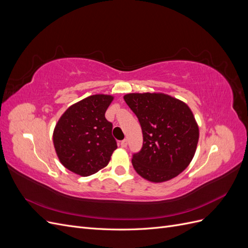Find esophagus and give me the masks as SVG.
<instances>
[{
	"instance_id": "obj_1",
	"label": "esophagus",
	"mask_w": 248,
	"mask_h": 248,
	"mask_svg": "<svg viewBox=\"0 0 248 248\" xmlns=\"http://www.w3.org/2000/svg\"><path fill=\"white\" fill-rule=\"evenodd\" d=\"M127 144H128V142H127V140H121V147L122 148H126L127 147Z\"/></svg>"
}]
</instances>
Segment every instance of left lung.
I'll list each match as a JSON object with an SVG mask.
<instances>
[{"mask_svg":"<svg viewBox=\"0 0 248 248\" xmlns=\"http://www.w3.org/2000/svg\"><path fill=\"white\" fill-rule=\"evenodd\" d=\"M124 100L138 117L142 147L132 166L148 181H169L182 172L196 153L199 126L183 101L162 93H130Z\"/></svg>","mask_w":248,"mask_h":248,"instance_id":"1","label":"left lung"}]
</instances>
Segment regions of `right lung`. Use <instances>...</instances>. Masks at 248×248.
I'll return each instance as SVG.
<instances>
[{"instance_id":"obj_1","label":"right lung","mask_w":248,"mask_h":248,"mask_svg":"<svg viewBox=\"0 0 248 248\" xmlns=\"http://www.w3.org/2000/svg\"><path fill=\"white\" fill-rule=\"evenodd\" d=\"M114 97L97 94L73 104L54 130V146L63 166L80 176L93 175L108 166L117 141L106 111Z\"/></svg>"}]
</instances>
